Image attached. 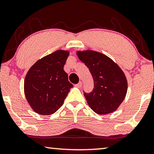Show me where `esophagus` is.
<instances>
[{"label":"esophagus","mask_w":154,"mask_h":154,"mask_svg":"<svg viewBox=\"0 0 154 154\" xmlns=\"http://www.w3.org/2000/svg\"><path fill=\"white\" fill-rule=\"evenodd\" d=\"M82 83L81 82H80L79 83H77V84L75 85V87H76V88H82Z\"/></svg>","instance_id":"34e87169"}]
</instances>
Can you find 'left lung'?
I'll list each match as a JSON object with an SVG mask.
<instances>
[{
  "mask_svg": "<svg viewBox=\"0 0 154 154\" xmlns=\"http://www.w3.org/2000/svg\"><path fill=\"white\" fill-rule=\"evenodd\" d=\"M79 60L93 77L94 88L85 93L88 105L98 114H108L118 109L127 92V80L119 66L107 56L94 50L77 51Z\"/></svg>",
  "mask_w": 154,
  "mask_h": 154,
  "instance_id": "1",
  "label": "left lung"
}]
</instances>
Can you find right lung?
<instances>
[{"instance_id":"1","label":"right lung","mask_w":154,"mask_h":154,"mask_svg":"<svg viewBox=\"0 0 154 154\" xmlns=\"http://www.w3.org/2000/svg\"><path fill=\"white\" fill-rule=\"evenodd\" d=\"M69 55L66 50H57L38 60L27 72L24 93L36 113L50 115L63 104L72 88L63 69Z\"/></svg>"}]
</instances>
